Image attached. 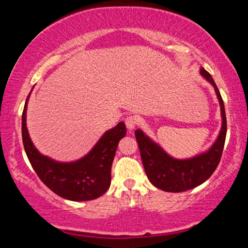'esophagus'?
<instances>
[{
    "mask_svg": "<svg viewBox=\"0 0 248 248\" xmlns=\"http://www.w3.org/2000/svg\"><path fill=\"white\" fill-rule=\"evenodd\" d=\"M124 124H126L127 128L129 130H132L135 128L136 124H138V119H136V116H133V115H128L126 119H124Z\"/></svg>",
    "mask_w": 248,
    "mask_h": 248,
    "instance_id": "34e87169",
    "label": "esophagus"
}]
</instances>
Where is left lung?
<instances>
[{
    "instance_id": "left-lung-1",
    "label": "left lung",
    "mask_w": 248,
    "mask_h": 248,
    "mask_svg": "<svg viewBox=\"0 0 248 248\" xmlns=\"http://www.w3.org/2000/svg\"><path fill=\"white\" fill-rule=\"evenodd\" d=\"M201 73L215 87L223 118L220 133L209 152L189 160H176L168 155L160 146L154 143L142 130H135V138L140 148L147 177L154 186L163 191L182 192L201 186L215 172L220 162L227 130L224 101L211 75L204 69L201 70Z\"/></svg>"
}]
</instances>
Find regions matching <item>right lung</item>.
I'll use <instances>...</instances> for the list:
<instances>
[{
    "label": "right lung",
    "mask_w": 248,
    "mask_h": 248,
    "mask_svg": "<svg viewBox=\"0 0 248 248\" xmlns=\"http://www.w3.org/2000/svg\"><path fill=\"white\" fill-rule=\"evenodd\" d=\"M27 104L28 99L22 114V139L28 158L39 179L56 195L69 201H92L104 195L110 186V169L119 141L126 135L124 122L107 130L85 157L61 163L39 154L31 142L25 124Z\"/></svg>",
    "instance_id": "obj_1"
}]
</instances>
